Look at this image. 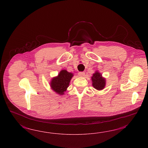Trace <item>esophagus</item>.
Segmentation results:
<instances>
[{
	"label": "esophagus",
	"mask_w": 148,
	"mask_h": 148,
	"mask_svg": "<svg viewBox=\"0 0 148 148\" xmlns=\"http://www.w3.org/2000/svg\"><path fill=\"white\" fill-rule=\"evenodd\" d=\"M79 76H81V77H83V76H85V73L84 72H81L79 73Z\"/></svg>",
	"instance_id": "1"
}]
</instances>
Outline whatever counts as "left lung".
<instances>
[{
    "label": "left lung",
    "mask_w": 148,
    "mask_h": 148,
    "mask_svg": "<svg viewBox=\"0 0 148 148\" xmlns=\"http://www.w3.org/2000/svg\"><path fill=\"white\" fill-rule=\"evenodd\" d=\"M92 81V85L96 90H102L106 85V80L102 76V75L97 71L93 74L91 77Z\"/></svg>",
    "instance_id": "left-lung-1"
}]
</instances>
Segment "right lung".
Listing matches in <instances>:
<instances>
[{"label":"right lung","mask_w":148,"mask_h":148,"mask_svg":"<svg viewBox=\"0 0 148 148\" xmlns=\"http://www.w3.org/2000/svg\"><path fill=\"white\" fill-rule=\"evenodd\" d=\"M73 74L66 70H62L58 75L53 77L50 81L51 89L59 95H63L68 87Z\"/></svg>","instance_id":"right-lung-1"}]
</instances>
